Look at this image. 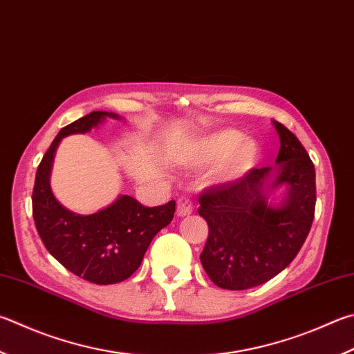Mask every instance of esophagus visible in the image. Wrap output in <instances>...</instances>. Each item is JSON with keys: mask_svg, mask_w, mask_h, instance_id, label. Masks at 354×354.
I'll return each mask as SVG.
<instances>
[{"mask_svg": "<svg viewBox=\"0 0 354 354\" xmlns=\"http://www.w3.org/2000/svg\"><path fill=\"white\" fill-rule=\"evenodd\" d=\"M194 212V204L189 198L181 196L178 199V205H176V215L178 216H187Z\"/></svg>", "mask_w": 354, "mask_h": 354, "instance_id": "34e87169", "label": "esophagus"}]
</instances>
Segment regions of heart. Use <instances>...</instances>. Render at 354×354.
Wrapping results in <instances>:
<instances>
[{
  "mask_svg": "<svg viewBox=\"0 0 354 354\" xmlns=\"http://www.w3.org/2000/svg\"><path fill=\"white\" fill-rule=\"evenodd\" d=\"M260 158L257 140L241 136L234 128L210 131L194 140L183 155V162L190 167H205L215 162L210 171L214 184H234L255 169Z\"/></svg>",
  "mask_w": 354,
  "mask_h": 354,
  "instance_id": "obj_1",
  "label": "heart"
}]
</instances>
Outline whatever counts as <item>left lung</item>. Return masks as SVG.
<instances>
[{"label": "left lung", "instance_id": "left-lung-1", "mask_svg": "<svg viewBox=\"0 0 354 354\" xmlns=\"http://www.w3.org/2000/svg\"><path fill=\"white\" fill-rule=\"evenodd\" d=\"M277 165L254 169L240 181L214 185L199 196L198 214L209 224L199 260L223 289L266 283L294 260L304 246L316 207V171L304 145L280 122ZM283 188L279 203L268 196Z\"/></svg>", "mask_w": 354, "mask_h": 354}]
</instances>
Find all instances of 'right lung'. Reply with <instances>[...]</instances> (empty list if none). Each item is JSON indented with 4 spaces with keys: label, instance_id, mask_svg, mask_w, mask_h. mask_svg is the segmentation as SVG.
Wrapping results in <instances>:
<instances>
[{
    "label": "right lung",
    "instance_id": "right-lung-1",
    "mask_svg": "<svg viewBox=\"0 0 354 354\" xmlns=\"http://www.w3.org/2000/svg\"><path fill=\"white\" fill-rule=\"evenodd\" d=\"M105 119L119 114L93 111L62 128L37 169L32 192V214L38 235L49 254L68 271L95 285L124 281L136 271L151 240L170 224L175 201L145 207L133 196L119 195L114 203L91 215L68 210L57 201L50 189L57 147L71 134H85Z\"/></svg>",
    "mask_w": 354,
    "mask_h": 354
}]
</instances>
